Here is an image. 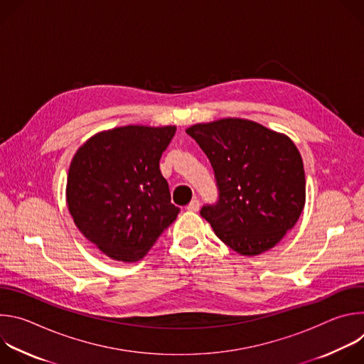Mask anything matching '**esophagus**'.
<instances>
[{
  "label": "esophagus",
  "mask_w": 364,
  "mask_h": 364,
  "mask_svg": "<svg viewBox=\"0 0 364 364\" xmlns=\"http://www.w3.org/2000/svg\"><path fill=\"white\" fill-rule=\"evenodd\" d=\"M198 209H200V201L197 198H193L190 201V204L187 205V210L188 212H198Z\"/></svg>",
  "instance_id": "esophagus-1"
}]
</instances>
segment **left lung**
Returning <instances> with one entry per match:
<instances>
[{"label": "left lung", "mask_w": 364, "mask_h": 364, "mask_svg": "<svg viewBox=\"0 0 364 364\" xmlns=\"http://www.w3.org/2000/svg\"><path fill=\"white\" fill-rule=\"evenodd\" d=\"M209 159L219 201L201 218L243 256L272 249L295 226L305 204L301 154L285 134L261 124L223 118L186 129Z\"/></svg>", "instance_id": "8db88e82"}]
</instances>
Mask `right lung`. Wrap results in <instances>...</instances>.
<instances>
[{
    "label": "right lung",
    "mask_w": 364,
    "mask_h": 364,
    "mask_svg": "<svg viewBox=\"0 0 364 364\" xmlns=\"http://www.w3.org/2000/svg\"><path fill=\"white\" fill-rule=\"evenodd\" d=\"M174 125H127L79 146L69 167L66 201L76 228L100 252L136 262L177 219L160 159Z\"/></svg>",
    "instance_id": "1"
}]
</instances>
